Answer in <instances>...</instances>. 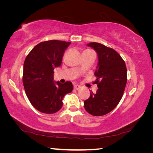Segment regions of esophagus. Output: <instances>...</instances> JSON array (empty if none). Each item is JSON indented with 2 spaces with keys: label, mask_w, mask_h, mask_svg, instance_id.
<instances>
[{
  "label": "esophagus",
  "mask_w": 153,
  "mask_h": 153,
  "mask_svg": "<svg viewBox=\"0 0 153 153\" xmlns=\"http://www.w3.org/2000/svg\"><path fill=\"white\" fill-rule=\"evenodd\" d=\"M74 89L78 90L80 88V86H79V85H77V84H75L74 86Z\"/></svg>",
  "instance_id": "34e87169"
}]
</instances>
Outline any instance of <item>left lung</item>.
Masks as SVG:
<instances>
[{"mask_svg": "<svg viewBox=\"0 0 153 153\" xmlns=\"http://www.w3.org/2000/svg\"><path fill=\"white\" fill-rule=\"evenodd\" d=\"M98 55V64L94 76L98 90L94 94L90 92L89 98L84 102L88 113L94 116H102L115 108L123 97L127 83L125 61L114 49L102 44L90 42Z\"/></svg>", "mask_w": 153, "mask_h": 153, "instance_id": "8db88e82", "label": "left lung"}]
</instances>
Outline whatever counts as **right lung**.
I'll use <instances>...</instances> for the list:
<instances>
[{
    "label": "right lung",
    "mask_w": 153,
    "mask_h": 153,
    "mask_svg": "<svg viewBox=\"0 0 153 153\" xmlns=\"http://www.w3.org/2000/svg\"><path fill=\"white\" fill-rule=\"evenodd\" d=\"M71 42L48 40L34 46L25 59L23 84L31 104L44 113H55L63 106V98L71 92V82L54 81V69L61 65L64 51Z\"/></svg>",
    "instance_id": "add662e5"
}]
</instances>
